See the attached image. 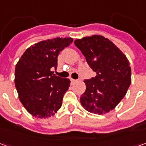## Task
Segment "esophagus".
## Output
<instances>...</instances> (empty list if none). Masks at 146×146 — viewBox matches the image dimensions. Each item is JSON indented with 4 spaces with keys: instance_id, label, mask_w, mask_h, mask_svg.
I'll return each mask as SVG.
<instances>
[{
    "instance_id": "esophagus-1",
    "label": "esophagus",
    "mask_w": 146,
    "mask_h": 146,
    "mask_svg": "<svg viewBox=\"0 0 146 146\" xmlns=\"http://www.w3.org/2000/svg\"><path fill=\"white\" fill-rule=\"evenodd\" d=\"M70 80H71V83H72V84H74V83H76V81H77V80H76L72 79V78H71V79H70Z\"/></svg>"
}]
</instances>
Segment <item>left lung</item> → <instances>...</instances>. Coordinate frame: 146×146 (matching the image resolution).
<instances>
[{
    "label": "left lung",
    "instance_id": "8db88e82",
    "mask_svg": "<svg viewBox=\"0 0 146 146\" xmlns=\"http://www.w3.org/2000/svg\"><path fill=\"white\" fill-rule=\"evenodd\" d=\"M74 44L96 73L95 77L84 80L86 90L80 103L90 113H109L119 104L131 85L128 59L113 42L100 35L78 39Z\"/></svg>",
    "mask_w": 146,
    "mask_h": 146
}]
</instances>
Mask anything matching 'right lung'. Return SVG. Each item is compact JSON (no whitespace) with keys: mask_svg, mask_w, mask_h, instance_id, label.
Returning a JSON list of instances; mask_svg holds the SVG:
<instances>
[{"mask_svg":"<svg viewBox=\"0 0 146 146\" xmlns=\"http://www.w3.org/2000/svg\"><path fill=\"white\" fill-rule=\"evenodd\" d=\"M56 37L38 42L25 51L15 66V84L19 100L35 117L48 118L61 108L70 85V79L53 74L59 52L73 42Z\"/></svg>","mask_w":146,"mask_h":146,"instance_id":"1","label":"right lung"}]
</instances>
